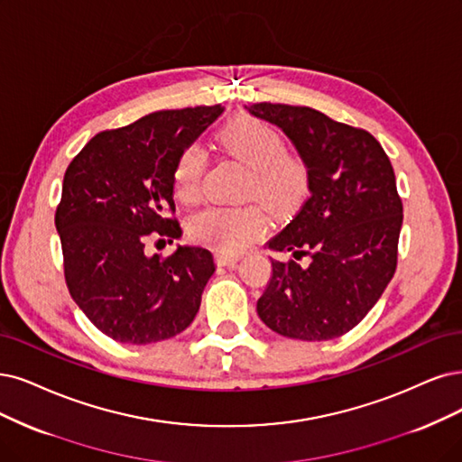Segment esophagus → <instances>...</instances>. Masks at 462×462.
Returning a JSON list of instances; mask_svg holds the SVG:
<instances>
[{"mask_svg": "<svg viewBox=\"0 0 462 462\" xmlns=\"http://www.w3.org/2000/svg\"><path fill=\"white\" fill-rule=\"evenodd\" d=\"M240 259H242L240 254H228V253H220V251H217V254H215V261L218 266H232Z\"/></svg>", "mask_w": 462, "mask_h": 462, "instance_id": "obj_1", "label": "esophagus"}]
</instances>
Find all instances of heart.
Masks as SVG:
<instances>
[{"label": "heart", "instance_id": "heart-1", "mask_svg": "<svg viewBox=\"0 0 462 462\" xmlns=\"http://www.w3.org/2000/svg\"><path fill=\"white\" fill-rule=\"evenodd\" d=\"M218 143L228 156L249 169L245 196L261 201L276 217L295 211L309 190V171L304 163L283 152L282 136L251 116H237L218 133ZM205 153L199 146H188L175 165L173 190L184 203H196L201 196ZM192 240L220 253L236 254L249 247L266 232L261 208H208L194 215L188 225Z\"/></svg>", "mask_w": 462, "mask_h": 462}]
</instances>
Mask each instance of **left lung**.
Segmentation results:
<instances>
[{"label":"left lung","mask_w":462,"mask_h":462,"mask_svg":"<svg viewBox=\"0 0 462 462\" xmlns=\"http://www.w3.org/2000/svg\"><path fill=\"white\" fill-rule=\"evenodd\" d=\"M247 110L289 136L310 190L268 249L309 254L311 263L270 259L259 318L289 338H337L365 318L396 272L403 205L394 169L371 133L314 108L257 102Z\"/></svg>","instance_id":"8db88e82"}]
</instances>
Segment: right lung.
Returning <instances> with one entry per match:
<instances>
[{
    "label": "right lung",
    "mask_w": 462,
    "mask_h": 462,
    "mask_svg": "<svg viewBox=\"0 0 462 462\" xmlns=\"http://www.w3.org/2000/svg\"><path fill=\"white\" fill-rule=\"evenodd\" d=\"M222 110H162L102 131L66 169L55 226L68 291L117 343H160L182 333L199 310L215 272L211 251L179 245L169 257H148L144 244L150 234L180 237L169 217L175 165Z\"/></svg>",
    "instance_id": "add662e5"
}]
</instances>
